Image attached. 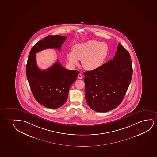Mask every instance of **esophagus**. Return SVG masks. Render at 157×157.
<instances>
[{
	"instance_id": "34e87169",
	"label": "esophagus",
	"mask_w": 157,
	"mask_h": 157,
	"mask_svg": "<svg viewBox=\"0 0 157 157\" xmlns=\"http://www.w3.org/2000/svg\"><path fill=\"white\" fill-rule=\"evenodd\" d=\"M78 78H79V79H82V78H83V76H82L81 74H79L78 75Z\"/></svg>"
}]
</instances>
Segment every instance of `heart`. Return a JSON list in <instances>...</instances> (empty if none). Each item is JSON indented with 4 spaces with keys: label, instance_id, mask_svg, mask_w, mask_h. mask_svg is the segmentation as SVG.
<instances>
[{
    "label": "heart",
    "instance_id": "b5f03b06",
    "mask_svg": "<svg viewBox=\"0 0 157 157\" xmlns=\"http://www.w3.org/2000/svg\"><path fill=\"white\" fill-rule=\"evenodd\" d=\"M109 53V46L106 43L91 40L76 44L73 50L67 53L66 57L71 65H77L80 60L86 70L93 71L103 65Z\"/></svg>",
    "mask_w": 157,
    "mask_h": 157
}]
</instances>
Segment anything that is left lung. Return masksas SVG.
Returning a JSON list of instances; mask_svg holds the SVG:
<instances>
[{"label": "left lung", "instance_id": "8db88e82", "mask_svg": "<svg viewBox=\"0 0 157 157\" xmlns=\"http://www.w3.org/2000/svg\"><path fill=\"white\" fill-rule=\"evenodd\" d=\"M83 74L86 101L90 108L101 113L110 111L121 103L131 83V56L119 43L113 60Z\"/></svg>", "mask_w": 157, "mask_h": 157}]
</instances>
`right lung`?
Listing matches in <instances>:
<instances>
[{"mask_svg":"<svg viewBox=\"0 0 157 157\" xmlns=\"http://www.w3.org/2000/svg\"><path fill=\"white\" fill-rule=\"evenodd\" d=\"M66 38L59 35L47 36L32 47L28 57L26 77L32 94L39 103L48 108H58L65 103L70 87L79 71L67 70L58 61L47 70H40L36 54L49 48L61 49Z\"/></svg>","mask_w":157,"mask_h":157,"instance_id":"obj_1","label":"right lung"}]
</instances>
